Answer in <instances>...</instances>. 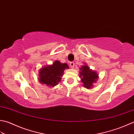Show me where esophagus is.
Masks as SVG:
<instances>
[{
  "label": "esophagus",
  "mask_w": 134,
  "mask_h": 134,
  "mask_svg": "<svg viewBox=\"0 0 134 134\" xmlns=\"http://www.w3.org/2000/svg\"><path fill=\"white\" fill-rule=\"evenodd\" d=\"M70 66L72 68H73L75 66V63L74 62H70Z\"/></svg>",
  "instance_id": "34e87169"
}]
</instances>
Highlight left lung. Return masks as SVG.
I'll return each instance as SVG.
<instances>
[{"label": "left lung", "instance_id": "left-lung-1", "mask_svg": "<svg viewBox=\"0 0 134 134\" xmlns=\"http://www.w3.org/2000/svg\"><path fill=\"white\" fill-rule=\"evenodd\" d=\"M80 77L81 82L86 88L90 89L93 86L94 83H95L98 79V75L95 71L92 70L86 64L80 68Z\"/></svg>", "mask_w": 134, "mask_h": 134}]
</instances>
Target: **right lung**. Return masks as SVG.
Instances as JSON below:
<instances>
[{"instance_id": "1", "label": "right lung", "mask_w": 134, "mask_h": 134, "mask_svg": "<svg viewBox=\"0 0 134 134\" xmlns=\"http://www.w3.org/2000/svg\"><path fill=\"white\" fill-rule=\"evenodd\" d=\"M67 64L55 61L53 65L43 67L39 73V81L50 87H54L60 82L65 69H69Z\"/></svg>"}]
</instances>
